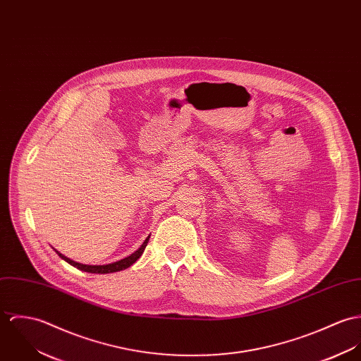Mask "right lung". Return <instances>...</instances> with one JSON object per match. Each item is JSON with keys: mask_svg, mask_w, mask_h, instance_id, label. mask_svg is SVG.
<instances>
[{"mask_svg": "<svg viewBox=\"0 0 361 361\" xmlns=\"http://www.w3.org/2000/svg\"><path fill=\"white\" fill-rule=\"evenodd\" d=\"M149 237H151V235H149ZM149 237H147V240H144V243H142V245H141V246H140L134 253H131L130 256H127V257L121 259L119 262H115V263H111V264H102V266L81 264V263H78V262H75V260H72V259L66 257L65 255H62V253H61V252H58L56 249H54V250L58 253V256H59L61 259H63L65 262H68V263H69V264H72L73 267H78V269L81 270V271L94 273V274H108V273H116V271H121V270H124V269L130 267L131 264H134V263L140 259V256L142 255L144 249L147 247L148 240H149Z\"/></svg>", "mask_w": 361, "mask_h": 361, "instance_id": "add662e5", "label": "right lung"}]
</instances>
